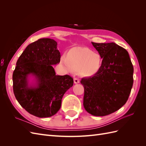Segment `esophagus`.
<instances>
[{
  "instance_id": "obj_1",
  "label": "esophagus",
  "mask_w": 146,
  "mask_h": 146,
  "mask_svg": "<svg viewBox=\"0 0 146 146\" xmlns=\"http://www.w3.org/2000/svg\"><path fill=\"white\" fill-rule=\"evenodd\" d=\"M74 83L77 84V83H78L79 82H80V80H79V79L77 78H74Z\"/></svg>"
}]
</instances>
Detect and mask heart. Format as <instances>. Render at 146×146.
Instances as JSON below:
<instances>
[{
  "label": "heart",
  "instance_id": "1",
  "mask_svg": "<svg viewBox=\"0 0 146 146\" xmlns=\"http://www.w3.org/2000/svg\"><path fill=\"white\" fill-rule=\"evenodd\" d=\"M60 63L68 70H79L84 76L90 77L99 72L102 58L99 53L85 47H75L70 49L66 56H61Z\"/></svg>",
  "mask_w": 146,
  "mask_h": 146
}]
</instances>
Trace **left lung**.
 I'll return each mask as SVG.
<instances>
[{"label": "left lung", "instance_id": "left-lung-1", "mask_svg": "<svg viewBox=\"0 0 146 146\" xmlns=\"http://www.w3.org/2000/svg\"><path fill=\"white\" fill-rule=\"evenodd\" d=\"M92 44L103 58L99 72L82 78L83 106L96 116L116 111L129 99L133 83V67L128 52L114 42Z\"/></svg>", "mask_w": 146, "mask_h": 146}]
</instances>
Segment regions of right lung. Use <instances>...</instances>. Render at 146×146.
<instances>
[{
	"label": "right lung",
	"instance_id": "obj_1",
	"mask_svg": "<svg viewBox=\"0 0 146 146\" xmlns=\"http://www.w3.org/2000/svg\"><path fill=\"white\" fill-rule=\"evenodd\" d=\"M60 58L57 42L42 38L30 44L17 61L13 74V92L21 107L33 116H54L60 109L63 95L73 85L71 77L56 76L52 67L60 63ZM29 75L36 79L34 86L28 85Z\"/></svg>",
	"mask_w": 146,
	"mask_h": 146
}]
</instances>
